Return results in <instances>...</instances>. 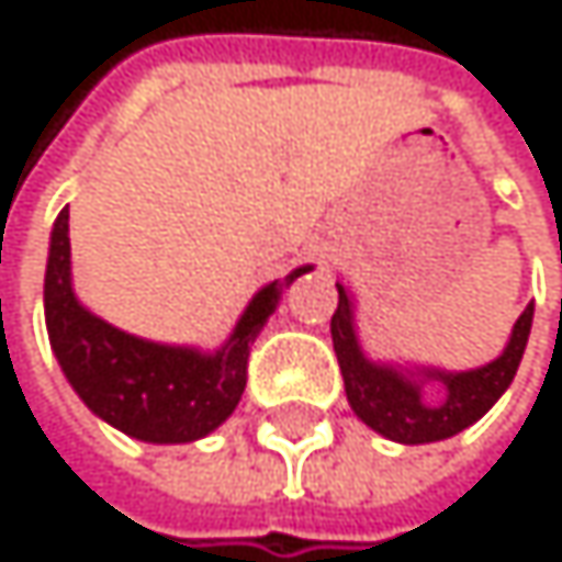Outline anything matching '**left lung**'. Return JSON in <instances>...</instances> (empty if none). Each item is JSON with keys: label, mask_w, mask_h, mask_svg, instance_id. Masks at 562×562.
I'll use <instances>...</instances> for the list:
<instances>
[{"label": "left lung", "mask_w": 562, "mask_h": 562, "mask_svg": "<svg viewBox=\"0 0 562 562\" xmlns=\"http://www.w3.org/2000/svg\"><path fill=\"white\" fill-rule=\"evenodd\" d=\"M336 290L339 303L329 329L346 383V400L359 419L396 443H436V439L457 436L460 429L473 426L513 383L533 326V306H527L513 326L503 356H496L493 363L470 373H426V380H439L447 386V396L439 403H423L416 380H406L390 367H376L363 356L352 333V303L342 283H336Z\"/></svg>", "instance_id": "left-lung-1"}]
</instances>
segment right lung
I'll return each mask as SVG.
<instances>
[{
  "instance_id": "1",
  "label": "right lung",
  "mask_w": 562,
  "mask_h": 562,
  "mask_svg": "<svg viewBox=\"0 0 562 562\" xmlns=\"http://www.w3.org/2000/svg\"><path fill=\"white\" fill-rule=\"evenodd\" d=\"M306 269L290 272L286 283ZM276 303L279 279L252 296L229 342L213 356L136 339L79 306L69 283V206L53 226L46 326L59 367L95 416L146 443H192L236 409L246 390L252 339Z\"/></svg>"
}]
</instances>
